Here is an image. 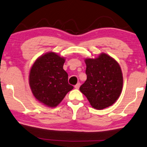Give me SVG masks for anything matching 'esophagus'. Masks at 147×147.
I'll return each instance as SVG.
<instances>
[{
  "label": "esophagus",
  "mask_w": 147,
  "mask_h": 147,
  "mask_svg": "<svg viewBox=\"0 0 147 147\" xmlns=\"http://www.w3.org/2000/svg\"><path fill=\"white\" fill-rule=\"evenodd\" d=\"M80 83H78V84H77L75 86V88H76V89H79V87H80Z\"/></svg>",
  "instance_id": "34e87169"
}]
</instances>
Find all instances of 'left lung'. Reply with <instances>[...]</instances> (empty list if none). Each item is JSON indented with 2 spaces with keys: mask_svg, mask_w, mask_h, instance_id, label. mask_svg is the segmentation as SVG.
Instances as JSON below:
<instances>
[{
  "mask_svg": "<svg viewBox=\"0 0 147 147\" xmlns=\"http://www.w3.org/2000/svg\"><path fill=\"white\" fill-rule=\"evenodd\" d=\"M87 79L80 91L94 108L102 109L116 102L123 84L121 68L117 61L105 53L95 59H86Z\"/></svg>",
  "mask_w": 147,
  "mask_h": 147,
  "instance_id": "obj_1",
  "label": "left lung"
}]
</instances>
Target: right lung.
I'll return each instance as SVG.
<instances>
[{"label":"right lung","mask_w":147,"mask_h":147,"mask_svg":"<svg viewBox=\"0 0 147 147\" xmlns=\"http://www.w3.org/2000/svg\"><path fill=\"white\" fill-rule=\"evenodd\" d=\"M64 62V58L50 52L40 57L31 68L29 86L33 96L48 107L59 105L74 88L68 84Z\"/></svg>","instance_id":"1"}]
</instances>
